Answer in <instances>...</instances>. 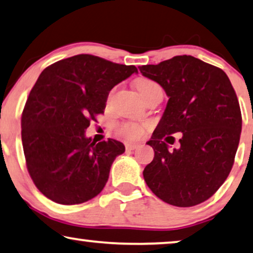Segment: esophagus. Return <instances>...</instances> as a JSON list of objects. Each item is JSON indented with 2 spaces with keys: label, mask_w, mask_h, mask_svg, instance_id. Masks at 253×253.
<instances>
[{
  "label": "esophagus",
  "mask_w": 253,
  "mask_h": 253,
  "mask_svg": "<svg viewBox=\"0 0 253 253\" xmlns=\"http://www.w3.org/2000/svg\"><path fill=\"white\" fill-rule=\"evenodd\" d=\"M126 150H134V149H136L138 145L135 144V143H126Z\"/></svg>",
  "instance_id": "1"
}]
</instances>
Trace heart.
<instances>
[{"mask_svg": "<svg viewBox=\"0 0 253 253\" xmlns=\"http://www.w3.org/2000/svg\"><path fill=\"white\" fill-rule=\"evenodd\" d=\"M155 87H158V84L149 79H141L136 84V89L142 98ZM143 129L144 126L136 123H123L116 126L117 133L127 138H130V140H135V138L140 137L143 134Z\"/></svg>", "mask_w": 253, "mask_h": 253, "instance_id": "b5f03b06", "label": "heart"}]
</instances>
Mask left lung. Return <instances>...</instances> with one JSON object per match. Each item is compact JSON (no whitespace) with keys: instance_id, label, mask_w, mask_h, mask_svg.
Listing matches in <instances>:
<instances>
[{"instance_id":"1","label":"left lung","mask_w":253,"mask_h":253,"mask_svg":"<svg viewBox=\"0 0 253 253\" xmlns=\"http://www.w3.org/2000/svg\"><path fill=\"white\" fill-rule=\"evenodd\" d=\"M138 69L169 96L147 142L155 157L143 170L145 183L167 204H201L219 189L233 167L242 130L236 92L221 69L193 56ZM174 132H182L183 137L180 147L170 151L167 144Z\"/></svg>"}]
</instances>
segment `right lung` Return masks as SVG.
I'll return each instance as SVG.
<instances>
[{
    "label": "right lung",
    "mask_w": 253,
    "mask_h": 253,
    "mask_svg": "<svg viewBox=\"0 0 253 253\" xmlns=\"http://www.w3.org/2000/svg\"><path fill=\"white\" fill-rule=\"evenodd\" d=\"M137 73L92 55L62 59L42 71L21 116V141L28 173L39 190L55 203L81 204L101 193L122 142L86 136L104 112L109 92Z\"/></svg>",
    "instance_id": "obj_1"
}]
</instances>
